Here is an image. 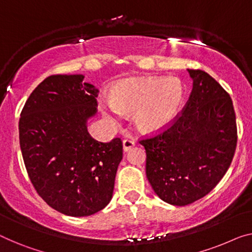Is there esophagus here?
I'll return each mask as SVG.
<instances>
[{"mask_svg":"<svg viewBox=\"0 0 252 252\" xmlns=\"http://www.w3.org/2000/svg\"><path fill=\"white\" fill-rule=\"evenodd\" d=\"M122 145H123V150H125V152H127V150H130L134 145H136V141H134L133 139H125L122 142Z\"/></svg>","mask_w":252,"mask_h":252,"instance_id":"1","label":"esophagus"}]
</instances>
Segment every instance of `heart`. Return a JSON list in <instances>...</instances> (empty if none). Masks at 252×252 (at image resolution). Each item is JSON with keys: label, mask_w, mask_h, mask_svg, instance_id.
<instances>
[{"label": "heart", "mask_w": 252, "mask_h": 252, "mask_svg": "<svg viewBox=\"0 0 252 252\" xmlns=\"http://www.w3.org/2000/svg\"><path fill=\"white\" fill-rule=\"evenodd\" d=\"M185 98V85L178 78H129L115 84L111 100H100L99 107L113 123L121 121L125 113H136L138 129L156 133L178 118Z\"/></svg>", "instance_id": "1"}]
</instances>
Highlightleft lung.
<instances>
[{
  "instance_id": "obj_1",
  "label": "left lung",
  "mask_w": 252,
  "mask_h": 252,
  "mask_svg": "<svg viewBox=\"0 0 252 252\" xmlns=\"http://www.w3.org/2000/svg\"><path fill=\"white\" fill-rule=\"evenodd\" d=\"M192 92L182 114L164 132L139 142L146 175L163 201L187 206L205 197L230 167L236 122L228 94L202 70L188 69Z\"/></svg>"
}]
</instances>
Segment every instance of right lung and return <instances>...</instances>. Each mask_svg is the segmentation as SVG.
<instances>
[{"label":"right lung","mask_w":252,"mask_h":252,"mask_svg":"<svg viewBox=\"0 0 252 252\" xmlns=\"http://www.w3.org/2000/svg\"><path fill=\"white\" fill-rule=\"evenodd\" d=\"M82 74H55L30 94L19 120V140L37 193L64 215L82 217L113 196L122 141H97L87 122L97 113V90Z\"/></svg>","instance_id":"right-lung-1"}]
</instances>
